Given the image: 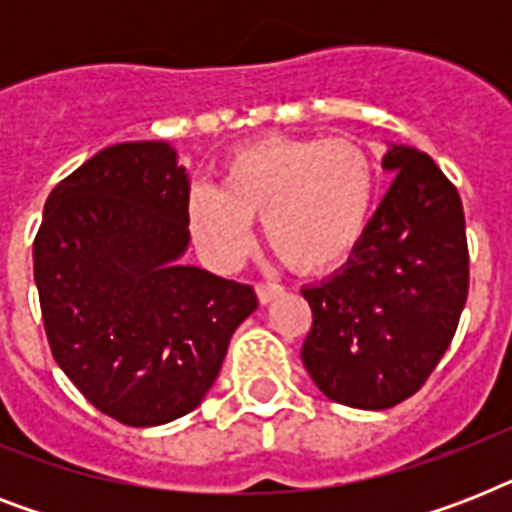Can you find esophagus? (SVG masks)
<instances>
[{
  "label": "esophagus",
  "instance_id": "esophagus-1",
  "mask_svg": "<svg viewBox=\"0 0 512 512\" xmlns=\"http://www.w3.org/2000/svg\"><path fill=\"white\" fill-rule=\"evenodd\" d=\"M255 292H257V300L265 305V303H271V300H276V297L284 292V287H281V284H273V281H260V284L255 287Z\"/></svg>",
  "mask_w": 512,
  "mask_h": 512
}]
</instances>
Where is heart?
I'll return each instance as SVG.
<instances>
[{
  "instance_id": "heart-1",
  "label": "heart",
  "mask_w": 512,
  "mask_h": 512,
  "mask_svg": "<svg viewBox=\"0 0 512 512\" xmlns=\"http://www.w3.org/2000/svg\"><path fill=\"white\" fill-rule=\"evenodd\" d=\"M380 188L374 156L350 138H263L223 162L220 188L193 185L188 231L220 268H236L263 217L273 255L297 273L335 271L361 244Z\"/></svg>"
}]
</instances>
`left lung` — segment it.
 <instances>
[{
  "label": "left lung",
  "mask_w": 512,
  "mask_h": 512,
  "mask_svg": "<svg viewBox=\"0 0 512 512\" xmlns=\"http://www.w3.org/2000/svg\"><path fill=\"white\" fill-rule=\"evenodd\" d=\"M396 172L361 244L332 279L303 289L313 311L303 364L353 409H390L425 385L468 300L460 193L428 154L390 146Z\"/></svg>",
  "instance_id": "obj_1"
}]
</instances>
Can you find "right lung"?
I'll use <instances>...</instances> for the list:
<instances>
[{
  "label": "right lung",
  "instance_id": "add662e5",
  "mask_svg": "<svg viewBox=\"0 0 512 512\" xmlns=\"http://www.w3.org/2000/svg\"><path fill=\"white\" fill-rule=\"evenodd\" d=\"M188 191L170 143H119L52 188L34 239L52 358L132 428L193 412L257 308L249 284L180 263Z\"/></svg>",
  "mask_w": 512,
  "mask_h": 512
}]
</instances>
